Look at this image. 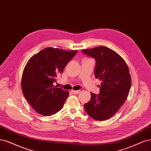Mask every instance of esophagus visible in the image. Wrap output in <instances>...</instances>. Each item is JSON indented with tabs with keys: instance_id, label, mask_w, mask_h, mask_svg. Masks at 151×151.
<instances>
[{
	"instance_id": "1",
	"label": "esophagus",
	"mask_w": 151,
	"mask_h": 151,
	"mask_svg": "<svg viewBox=\"0 0 151 151\" xmlns=\"http://www.w3.org/2000/svg\"><path fill=\"white\" fill-rule=\"evenodd\" d=\"M72 92L74 93H76V94H78V93H79L81 92L80 90H78V91H72Z\"/></svg>"
}]
</instances>
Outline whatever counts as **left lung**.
I'll return each instance as SVG.
<instances>
[{"label": "left lung", "mask_w": 151, "mask_h": 151, "mask_svg": "<svg viewBox=\"0 0 151 151\" xmlns=\"http://www.w3.org/2000/svg\"><path fill=\"white\" fill-rule=\"evenodd\" d=\"M82 52L96 60L95 76L102 81L100 93H91L84 104L88 115L97 121L113 116L125 102L131 86V78L126 62L115 51L99 46Z\"/></svg>", "instance_id": "obj_1"}]
</instances>
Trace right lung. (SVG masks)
Instances as JSON below:
<instances>
[{
	"instance_id": "1",
	"label": "right lung",
	"mask_w": 151,
	"mask_h": 151,
	"mask_svg": "<svg viewBox=\"0 0 151 151\" xmlns=\"http://www.w3.org/2000/svg\"><path fill=\"white\" fill-rule=\"evenodd\" d=\"M77 50L67 51L48 47L30 58L22 76L23 94L37 113L50 116L59 111L69 96V91L54 85Z\"/></svg>"
}]
</instances>
